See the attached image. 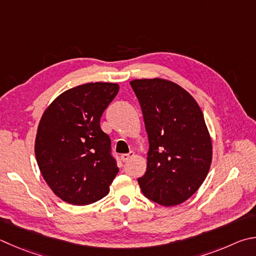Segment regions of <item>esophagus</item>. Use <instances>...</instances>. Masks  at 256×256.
<instances>
[{
    "instance_id": "esophagus-1",
    "label": "esophagus",
    "mask_w": 256,
    "mask_h": 256,
    "mask_svg": "<svg viewBox=\"0 0 256 256\" xmlns=\"http://www.w3.org/2000/svg\"><path fill=\"white\" fill-rule=\"evenodd\" d=\"M132 156H134V152L133 151L128 152V153H124V154L120 156V159H122L123 162H126L128 159H131Z\"/></svg>"
}]
</instances>
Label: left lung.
<instances>
[{
    "label": "left lung",
    "instance_id": "obj_1",
    "mask_svg": "<svg viewBox=\"0 0 256 256\" xmlns=\"http://www.w3.org/2000/svg\"><path fill=\"white\" fill-rule=\"evenodd\" d=\"M131 86L148 138L146 171L138 179L144 196L162 206L184 202L205 180L212 140L200 108L176 84L154 78Z\"/></svg>",
    "mask_w": 256,
    "mask_h": 256
}]
</instances>
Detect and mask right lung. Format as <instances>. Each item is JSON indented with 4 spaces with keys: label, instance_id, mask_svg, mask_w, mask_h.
Returning a JSON list of instances; mask_svg holds the SVG:
<instances>
[{
    "label": "right lung",
    "instance_id": "add662e5",
    "mask_svg": "<svg viewBox=\"0 0 256 256\" xmlns=\"http://www.w3.org/2000/svg\"><path fill=\"white\" fill-rule=\"evenodd\" d=\"M118 88L110 82L74 87L59 95L41 118L36 162L46 182L64 202L90 205L110 192L118 166L100 123Z\"/></svg>",
    "mask_w": 256,
    "mask_h": 256
}]
</instances>
